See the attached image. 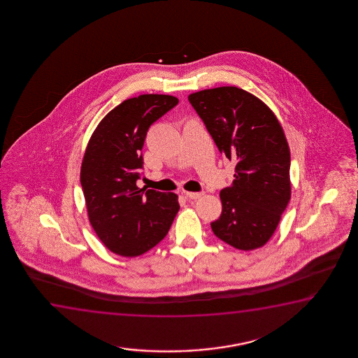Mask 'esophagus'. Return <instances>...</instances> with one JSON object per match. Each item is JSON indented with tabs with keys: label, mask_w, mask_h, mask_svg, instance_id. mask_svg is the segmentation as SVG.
I'll return each instance as SVG.
<instances>
[{
	"label": "esophagus",
	"mask_w": 358,
	"mask_h": 358,
	"mask_svg": "<svg viewBox=\"0 0 358 358\" xmlns=\"http://www.w3.org/2000/svg\"><path fill=\"white\" fill-rule=\"evenodd\" d=\"M204 196V192H186L187 198L189 199H199L201 196Z\"/></svg>",
	"instance_id": "34e87169"
}]
</instances>
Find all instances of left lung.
Masks as SVG:
<instances>
[{"instance_id": "obj_1", "label": "left lung", "mask_w": 358, "mask_h": 358, "mask_svg": "<svg viewBox=\"0 0 358 358\" xmlns=\"http://www.w3.org/2000/svg\"><path fill=\"white\" fill-rule=\"evenodd\" d=\"M188 100L221 154L236 164L235 180L220 192L222 211L211 230L237 250L260 248L274 235L291 198L284 129L260 99L237 87L204 89Z\"/></svg>"}]
</instances>
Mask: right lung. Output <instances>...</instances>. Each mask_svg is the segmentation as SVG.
Returning <instances> with one entry per match:
<instances>
[{
	"label": "right lung",
	"mask_w": 358,
	"mask_h": 358,
	"mask_svg": "<svg viewBox=\"0 0 358 358\" xmlns=\"http://www.w3.org/2000/svg\"><path fill=\"white\" fill-rule=\"evenodd\" d=\"M178 103L164 94L124 100L95 128L80 167L89 221L108 250L121 257L145 253L167 235L180 210L175 193L138 188L148 129Z\"/></svg>",
	"instance_id": "add662e5"
}]
</instances>
